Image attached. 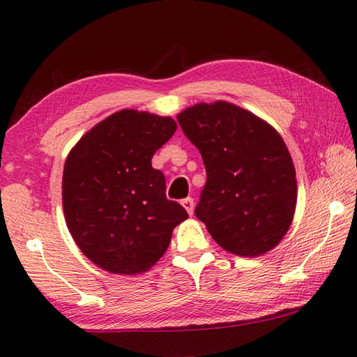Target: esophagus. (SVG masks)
I'll use <instances>...</instances> for the list:
<instances>
[{"label": "esophagus", "mask_w": 357, "mask_h": 357, "mask_svg": "<svg viewBox=\"0 0 357 357\" xmlns=\"http://www.w3.org/2000/svg\"><path fill=\"white\" fill-rule=\"evenodd\" d=\"M181 204H183V207L187 210V213L188 215H193V208H195V202H193V199L192 198H185L183 202H181Z\"/></svg>", "instance_id": "1"}]
</instances>
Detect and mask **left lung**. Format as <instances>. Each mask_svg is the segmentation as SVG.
Listing matches in <instances>:
<instances>
[{"label":"left lung","instance_id":"8db88e82","mask_svg":"<svg viewBox=\"0 0 357 357\" xmlns=\"http://www.w3.org/2000/svg\"><path fill=\"white\" fill-rule=\"evenodd\" d=\"M199 150L207 184L195 215L225 252L256 257L290 229L298 183L282 136L267 121L227 101L198 102L178 115Z\"/></svg>","mask_w":357,"mask_h":357}]
</instances>
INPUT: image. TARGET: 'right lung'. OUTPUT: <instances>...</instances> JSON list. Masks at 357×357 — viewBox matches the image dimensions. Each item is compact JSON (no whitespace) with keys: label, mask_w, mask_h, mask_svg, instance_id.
Here are the masks:
<instances>
[{"label":"right lung","mask_w":357,"mask_h":357,"mask_svg":"<svg viewBox=\"0 0 357 357\" xmlns=\"http://www.w3.org/2000/svg\"><path fill=\"white\" fill-rule=\"evenodd\" d=\"M176 132L170 116L119 110L81 136L63 172L67 229L84 256L115 275H139L159 261L188 218L165 196L151 158Z\"/></svg>","instance_id":"obj_1"}]
</instances>
